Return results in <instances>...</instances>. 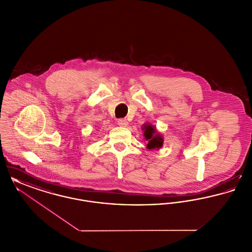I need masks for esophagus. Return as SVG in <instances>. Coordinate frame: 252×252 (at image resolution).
I'll return each mask as SVG.
<instances>
[{
	"label": "esophagus",
	"instance_id": "obj_1",
	"mask_svg": "<svg viewBox=\"0 0 252 252\" xmlns=\"http://www.w3.org/2000/svg\"><path fill=\"white\" fill-rule=\"evenodd\" d=\"M118 125L120 126H123V127H126V126H127L128 123H127V121L126 120V119H119L118 120Z\"/></svg>",
	"mask_w": 252,
	"mask_h": 252
}]
</instances>
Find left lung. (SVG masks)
Listing matches in <instances>:
<instances>
[{
	"label": "left lung",
	"mask_w": 252,
	"mask_h": 252,
	"mask_svg": "<svg viewBox=\"0 0 252 252\" xmlns=\"http://www.w3.org/2000/svg\"><path fill=\"white\" fill-rule=\"evenodd\" d=\"M144 140L147 142L146 147L148 149H159L163 144L162 136L157 131L156 127L147 123L143 126Z\"/></svg>",
	"instance_id": "obj_1"
}]
</instances>
